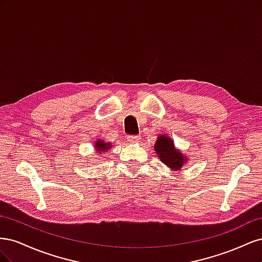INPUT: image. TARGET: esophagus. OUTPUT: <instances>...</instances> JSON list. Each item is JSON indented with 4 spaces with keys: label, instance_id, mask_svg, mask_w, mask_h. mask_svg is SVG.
Returning <instances> with one entry per match:
<instances>
[{
    "label": "esophagus",
    "instance_id": "1",
    "mask_svg": "<svg viewBox=\"0 0 262 262\" xmlns=\"http://www.w3.org/2000/svg\"><path fill=\"white\" fill-rule=\"evenodd\" d=\"M140 140H141L140 136H130L126 138V141H128L129 143H139Z\"/></svg>",
    "mask_w": 262,
    "mask_h": 262
}]
</instances>
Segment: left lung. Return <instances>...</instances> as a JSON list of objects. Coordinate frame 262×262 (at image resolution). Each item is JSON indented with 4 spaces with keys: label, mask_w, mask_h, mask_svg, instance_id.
I'll return each mask as SVG.
<instances>
[{
    "label": "left lung",
    "mask_w": 262,
    "mask_h": 262,
    "mask_svg": "<svg viewBox=\"0 0 262 262\" xmlns=\"http://www.w3.org/2000/svg\"><path fill=\"white\" fill-rule=\"evenodd\" d=\"M154 147L158 157L161 158V161L171 169L178 170L181 167H185L184 162L186 157L182 156L178 150H175L173 142L168 137H158Z\"/></svg>",
    "instance_id": "left-lung-1"
}]
</instances>
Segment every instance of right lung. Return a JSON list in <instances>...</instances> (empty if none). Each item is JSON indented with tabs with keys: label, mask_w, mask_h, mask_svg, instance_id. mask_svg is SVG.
<instances>
[{
	"label": "right lung",
	"mask_w": 262,
	"mask_h": 262,
	"mask_svg": "<svg viewBox=\"0 0 262 262\" xmlns=\"http://www.w3.org/2000/svg\"><path fill=\"white\" fill-rule=\"evenodd\" d=\"M110 146V144L108 143H104V141H97L96 142V148L98 150V153L100 152H106V149H108Z\"/></svg>",
	"instance_id": "add662e5"
}]
</instances>
